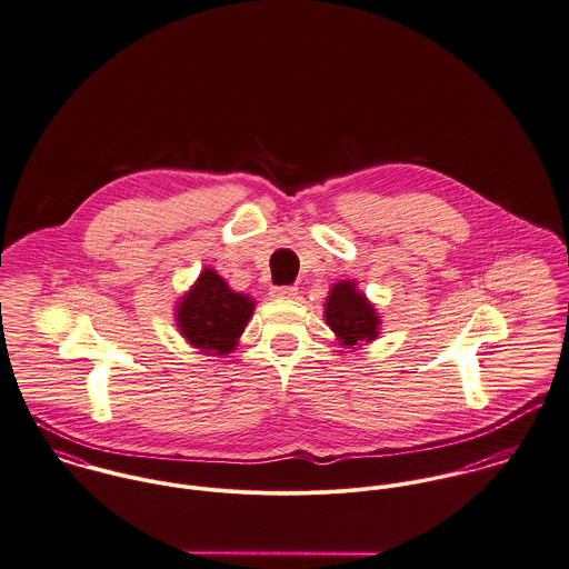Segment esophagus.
Returning a JSON list of instances; mask_svg holds the SVG:
<instances>
[{
  "mask_svg": "<svg viewBox=\"0 0 569 569\" xmlns=\"http://www.w3.org/2000/svg\"><path fill=\"white\" fill-rule=\"evenodd\" d=\"M274 299H295L299 295L297 288H272L270 292Z\"/></svg>",
  "mask_w": 569,
  "mask_h": 569,
  "instance_id": "1",
  "label": "esophagus"
}]
</instances>
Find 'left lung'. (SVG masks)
<instances>
[{
  "mask_svg": "<svg viewBox=\"0 0 569 569\" xmlns=\"http://www.w3.org/2000/svg\"><path fill=\"white\" fill-rule=\"evenodd\" d=\"M325 322L345 349H358L379 338L381 316L376 306L358 290L356 279H342L329 288L325 299Z\"/></svg>",
  "mask_w": 569,
  "mask_h": 569,
  "instance_id": "8db88e82",
  "label": "left lung"
}]
</instances>
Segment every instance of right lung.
<instances>
[{"label":"right lung","mask_w":569,"mask_h":569,"mask_svg":"<svg viewBox=\"0 0 569 569\" xmlns=\"http://www.w3.org/2000/svg\"><path fill=\"white\" fill-rule=\"evenodd\" d=\"M253 310L249 295L231 290L213 268H204L177 301L174 320L190 347L222 358L238 347Z\"/></svg>","instance_id":"right-lung-1"}]
</instances>
